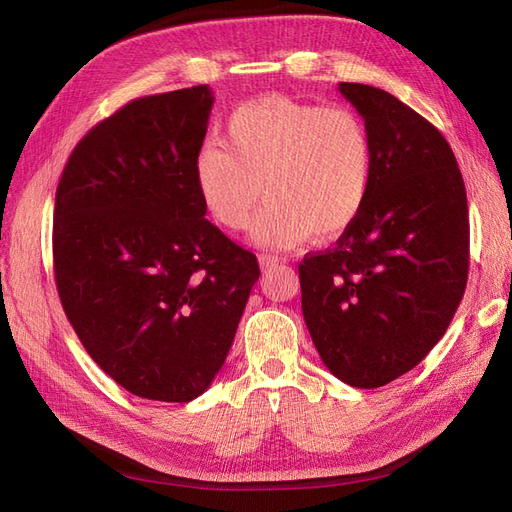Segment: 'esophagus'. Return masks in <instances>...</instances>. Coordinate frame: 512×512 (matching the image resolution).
<instances>
[{"label":"esophagus","instance_id":"1","mask_svg":"<svg viewBox=\"0 0 512 512\" xmlns=\"http://www.w3.org/2000/svg\"><path fill=\"white\" fill-rule=\"evenodd\" d=\"M260 267L262 269H265V271H269V269H273L275 265H280V258H277V256H273V254H262L260 258Z\"/></svg>","mask_w":512,"mask_h":512}]
</instances>
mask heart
I'll list each match as a JSON object with an SVG mask.
<instances>
[{"instance_id": "1", "label": "heart", "mask_w": 512, "mask_h": 512, "mask_svg": "<svg viewBox=\"0 0 512 512\" xmlns=\"http://www.w3.org/2000/svg\"><path fill=\"white\" fill-rule=\"evenodd\" d=\"M371 168V138L352 108L269 96L230 113L222 145L196 153L194 181L211 218L232 232L250 224L262 190L269 200L252 237L286 250L309 235L331 239L359 218Z\"/></svg>"}]
</instances>
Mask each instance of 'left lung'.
Instances as JSON below:
<instances>
[{"instance_id": "left-lung-1", "label": "left lung", "mask_w": 512, "mask_h": 512, "mask_svg": "<svg viewBox=\"0 0 512 512\" xmlns=\"http://www.w3.org/2000/svg\"><path fill=\"white\" fill-rule=\"evenodd\" d=\"M371 138L365 207L331 250L299 265L301 307L322 363L378 389L440 342L468 282V198L436 126L389 91L339 83Z\"/></svg>"}]
</instances>
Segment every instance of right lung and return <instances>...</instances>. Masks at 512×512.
Returning a JSON list of instances; mask_svg holds the SVG:
<instances>
[{
	"label": "right lung",
	"instance_id": "obj_1",
	"mask_svg": "<svg viewBox=\"0 0 512 512\" xmlns=\"http://www.w3.org/2000/svg\"><path fill=\"white\" fill-rule=\"evenodd\" d=\"M211 106L209 85L132 100L81 138L57 185L61 305L91 359L145 399L209 389L260 275L196 190Z\"/></svg>",
	"mask_w": 512,
	"mask_h": 512
}]
</instances>
